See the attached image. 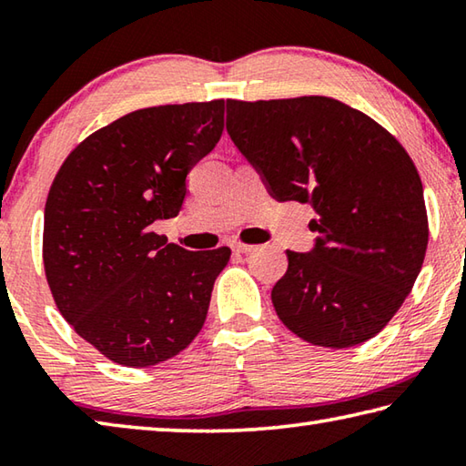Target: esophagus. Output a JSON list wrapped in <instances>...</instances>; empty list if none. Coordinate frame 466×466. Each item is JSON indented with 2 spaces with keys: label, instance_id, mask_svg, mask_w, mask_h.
Here are the masks:
<instances>
[{
  "label": "esophagus",
  "instance_id": "esophagus-1",
  "mask_svg": "<svg viewBox=\"0 0 466 466\" xmlns=\"http://www.w3.org/2000/svg\"><path fill=\"white\" fill-rule=\"evenodd\" d=\"M230 247H232V250H234V252H238V255H248V252L255 250V247H252V244L240 242V240H232Z\"/></svg>",
  "mask_w": 466,
  "mask_h": 466
}]
</instances>
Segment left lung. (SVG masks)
Returning a JSON list of instances; mask_svg holds the SVG:
<instances>
[{
  "mask_svg": "<svg viewBox=\"0 0 466 466\" xmlns=\"http://www.w3.org/2000/svg\"><path fill=\"white\" fill-rule=\"evenodd\" d=\"M226 129L278 201L310 203L317 240L288 250L271 302L312 345L353 347L386 327L428 248L421 178L368 115L327 96L226 100Z\"/></svg>",
  "mask_w": 466,
  "mask_h": 466,
  "instance_id": "8db88e82",
  "label": "left lung"
}]
</instances>
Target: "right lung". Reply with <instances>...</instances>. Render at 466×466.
Returning a JSON list of instances; mask_svg holds the SVG:
<instances>
[{
    "label": "right lung",
    "instance_id": "right-lung-1",
    "mask_svg": "<svg viewBox=\"0 0 466 466\" xmlns=\"http://www.w3.org/2000/svg\"><path fill=\"white\" fill-rule=\"evenodd\" d=\"M224 100L133 110L66 157L45 205L43 261L59 312L108 360L147 368L199 333L230 248L191 252L152 230L222 137Z\"/></svg>",
    "mask_w": 466,
    "mask_h": 466
}]
</instances>
